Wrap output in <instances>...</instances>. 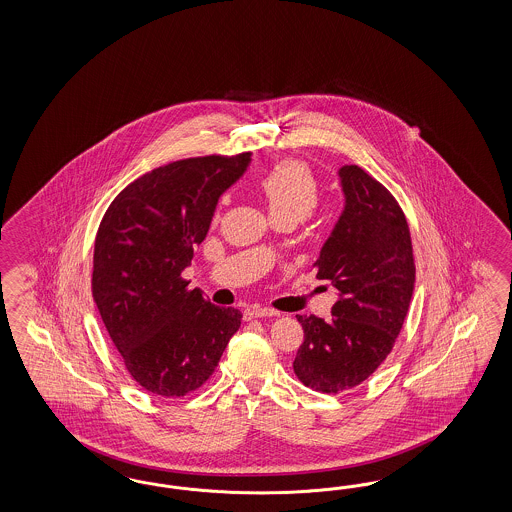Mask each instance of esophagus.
Instances as JSON below:
<instances>
[{
  "label": "esophagus",
  "instance_id": "obj_1",
  "mask_svg": "<svg viewBox=\"0 0 512 512\" xmlns=\"http://www.w3.org/2000/svg\"><path fill=\"white\" fill-rule=\"evenodd\" d=\"M279 315L276 311L268 310V308H251V310L244 311L246 319H259V317H274Z\"/></svg>",
  "mask_w": 512,
  "mask_h": 512
}]
</instances>
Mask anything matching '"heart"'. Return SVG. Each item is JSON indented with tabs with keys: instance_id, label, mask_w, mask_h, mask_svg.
<instances>
[{
	"instance_id": "b5f03b06",
	"label": "heart",
	"mask_w": 512,
	"mask_h": 512,
	"mask_svg": "<svg viewBox=\"0 0 512 512\" xmlns=\"http://www.w3.org/2000/svg\"><path fill=\"white\" fill-rule=\"evenodd\" d=\"M272 219L302 221L313 214L321 199V187L304 161L283 159L272 165L257 182Z\"/></svg>"
}]
</instances>
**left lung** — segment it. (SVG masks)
<instances>
[{
  "mask_svg": "<svg viewBox=\"0 0 512 512\" xmlns=\"http://www.w3.org/2000/svg\"><path fill=\"white\" fill-rule=\"evenodd\" d=\"M345 208L315 261L340 291L332 321L296 315L304 341L293 370L306 387L338 394L360 385L390 355L415 289L409 225L398 201L358 165L340 169Z\"/></svg>",
  "mask_w": 512,
  "mask_h": 512,
  "instance_id": "1",
  "label": "left lung"
}]
</instances>
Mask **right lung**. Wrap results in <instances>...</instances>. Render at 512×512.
Segmentation results:
<instances>
[{
  "instance_id": "obj_1",
  "label": "right lung",
  "mask_w": 512,
  "mask_h": 512,
  "mask_svg": "<svg viewBox=\"0 0 512 512\" xmlns=\"http://www.w3.org/2000/svg\"><path fill=\"white\" fill-rule=\"evenodd\" d=\"M249 161L251 152L172 161L122 189L99 223L93 302L125 370L152 394L199 390L240 328V311L210 304L182 272Z\"/></svg>"
}]
</instances>
